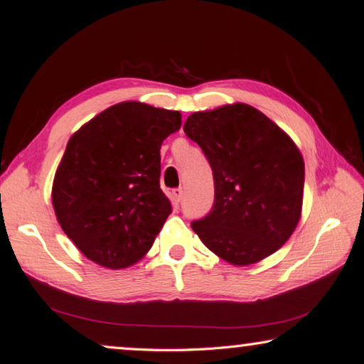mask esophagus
<instances>
[{
  "label": "esophagus",
  "mask_w": 364,
  "mask_h": 364,
  "mask_svg": "<svg viewBox=\"0 0 364 364\" xmlns=\"http://www.w3.org/2000/svg\"><path fill=\"white\" fill-rule=\"evenodd\" d=\"M173 197L176 198L178 202H181L183 200V197H184V191H183V188H176V189H173Z\"/></svg>",
  "instance_id": "34e87169"
}]
</instances>
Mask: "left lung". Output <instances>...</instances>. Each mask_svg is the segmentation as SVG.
I'll return each mask as SVG.
<instances>
[{"label":"left lung","instance_id":"left-lung-1","mask_svg":"<svg viewBox=\"0 0 364 364\" xmlns=\"http://www.w3.org/2000/svg\"><path fill=\"white\" fill-rule=\"evenodd\" d=\"M184 132L202 148L215 178V203L192 229L232 265L276 252L301 216L304 162L272 119L247 104L196 112Z\"/></svg>","mask_w":364,"mask_h":364}]
</instances>
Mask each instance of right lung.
I'll use <instances>...</instances> for the list:
<instances>
[{
	"label": "right lung",
	"instance_id": "1",
	"mask_svg": "<svg viewBox=\"0 0 364 364\" xmlns=\"http://www.w3.org/2000/svg\"><path fill=\"white\" fill-rule=\"evenodd\" d=\"M180 127V112L129 101L109 107L69 139L52 202L85 257L118 269L151 249L172 213L159 184V149Z\"/></svg>",
	"mask_w": 364,
	"mask_h": 364
}]
</instances>
